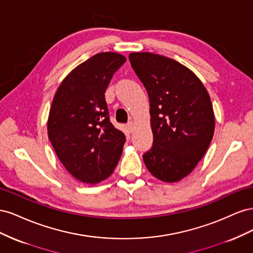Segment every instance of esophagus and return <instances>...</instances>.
Instances as JSON below:
<instances>
[{"label": "esophagus", "instance_id": "1", "mask_svg": "<svg viewBox=\"0 0 253 253\" xmlns=\"http://www.w3.org/2000/svg\"><path fill=\"white\" fill-rule=\"evenodd\" d=\"M126 127H127V129L129 132H133L134 131V128H135V126H134V122L133 121H128L127 124H126Z\"/></svg>", "mask_w": 253, "mask_h": 253}]
</instances>
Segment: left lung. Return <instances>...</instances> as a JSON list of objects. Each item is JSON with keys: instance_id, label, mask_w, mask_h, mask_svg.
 I'll return each instance as SVG.
<instances>
[{"instance_id": "8db88e82", "label": "left lung", "mask_w": 253, "mask_h": 253, "mask_svg": "<svg viewBox=\"0 0 253 253\" xmlns=\"http://www.w3.org/2000/svg\"><path fill=\"white\" fill-rule=\"evenodd\" d=\"M149 95L152 148L142 155L152 175L166 182L186 177L205 155L214 134L208 91L189 68L151 52L128 56Z\"/></svg>"}]
</instances>
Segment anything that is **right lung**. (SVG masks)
<instances>
[{
    "label": "right lung",
    "instance_id": "1",
    "mask_svg": "<svg viewBox=\"0 0 253 253\" xmlns=\"http://www.w3.org/2000/svg\"><path fill=\"white\" fill-rule=\"evenodd\" d=\"M126 59L116 52L90 57L66 76L53 97L48 138L76 179L97 183L116 168L126 135L110 120L104 93Z\"/></svg>",
    "mask_w": 253,
    "mask_h": 253
}]
</instances>
